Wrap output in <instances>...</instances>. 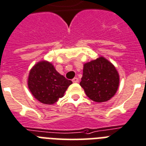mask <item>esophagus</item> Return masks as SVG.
Wrapping results in <instances>:
<instances>
[{
    "label": "esophagus",
    "mask_w": 146,
    "mask_h": 146,
    "mask_svg": "<svg viewBox=\"0 0 146 146\" xmlns=\"http://www.w3.org/2000/svg\"><path fill=\"white\" fill-rule=\"evenodd\" d=\"M72 82H73V83H78V78H76V77H75V78H73V79H72Z\"/></svg>",
    "instance_id": "esophagus-1"
}]
</instances>
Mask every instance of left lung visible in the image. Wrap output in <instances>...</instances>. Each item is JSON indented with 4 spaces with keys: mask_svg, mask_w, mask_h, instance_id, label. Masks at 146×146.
<instances>
[{
    "mask_svg": "<svg viewBox=\"0 0 146 146\" xmlns=\"http://www.w3.org/2000/svg\"><path fill=\"white\" fill-rule=\"evenodd\" d=\"M80 85L92 101L105 102L117 92L118 73L113 64L101 56L84 64Z\"/></svg>",
    "mask_w": 146,
    "mask_h": 146,
    "instance_id": "1",
    "label": "left lung"
}]
</instances>
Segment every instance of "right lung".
I'll return each instance as SVG.
<instances>
[{"label":"right lung","instance_id":"add662e5","mask_svg":"<svg viewBox=\"0 0 146 146\" xmlns=\"http://www.w3.org/2000/svg\"><path fill=\"white\" fill-rule=\"evenodd\" d=\"M72 82L59 74L48 62H40L29 73L28 86L34 97L45 104H54L64 96Z\"/></svg>","mask_w":146,"mask_h":146}]
</instances>
